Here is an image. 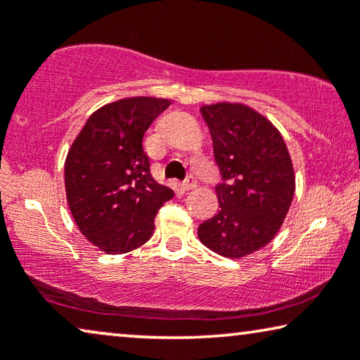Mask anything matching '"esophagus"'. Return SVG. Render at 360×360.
Instances as JSON below:
<instances>
[{
    "label": "esophagus",
    "mask_w": 360,
    "mask_h": 360,
    "mask_svg": "<svg viewBox=\"0 0 360 360\" xmlns=\"http://www.w3.org/2000/svg\"><path fill=\"white\" fill-rule=\"evenodd\" d=\"M181 190L184 191H190V190H193V188H196V180L193 179V176H188V179H186L185 181H181Z\"/></svg>",
    "instance_id": "34e87169"
}]
</instances>
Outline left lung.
Listing matches in <instances>:
<instances>
[{"label": "left lung", "instance_id": "8db88e82", "mask_svg": "<svg viewBox=\"0 0 360 360\" xmlns=\"http://www.w3.org/2000/svg\"><path fill=\"white\" fill-rule=\"evenodd\" d=\"M200 110L224 184L216 186L218 213L200 224L198 239L223 257H248L287 218L295 195L292 157L274 122L254 108L219 101Z\"/></svg>", "mask_w": 360, "mask_h": 360}]
</instances>
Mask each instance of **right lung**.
<instances>
[{
  "mask_svg": "<svg viewBox=\"0 0 360 360\" xmlns=\"http://www.w3.org/2000/svg\"><path fill=\"white\" fill-rule=\"evenodd\" d=\"M155 96H127L98 108L65 159V193L80 233L105 254H126L154 234L157 211L174 190L152 179L142 139L170 106Z\"/></svg>",
  "mask_w": 360,
  "mask_h": 360,
  "instance_id": "obj_1",
  "label": "right lung"
}]
</instances>
